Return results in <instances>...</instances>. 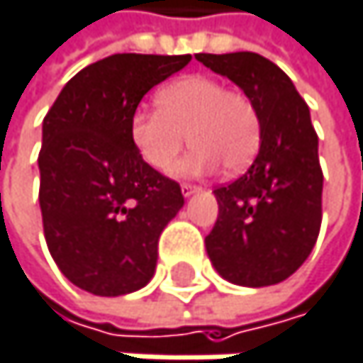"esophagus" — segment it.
<instances>
[{"label":"esophagus","instance_id":"obj_1","mask_svg":"<svg viewBox=\"0 0 363 363\" xmlns=\"http://www.w3.org/2000/svg\"><path fill=\"white\" fill-rule=\"evenodd\" d=\"M180 191H183V196H185V198H191L194 194H198V191H200V187H196V185H187V183H185V185H180Z\"/></svg>","mask_w":363,"mask_h":363}]
</instances>
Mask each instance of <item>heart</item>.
Listing matches in <instances>:
<instances>
[{
  "mask_svg": "<svg viewBox=\"0 0 363 363\" xmlns=\"http://www.w3.org/2000/svg\"><path fill=\"white\" fill-rule=\"evenodd\" d=\"M159 108L140 106L129 121V133L140 157L167 172L183 150L187 135L191 152L178 161L174 176H204L219 167L238 174L249 167L259 148V114L240 91L211 76H185L163 86Z\"/></svg>",
  "mask_w": 363,
  "mask_h": 363,
  "instance_id": "heart-1",
  "label": "heart"
}]
</instances>
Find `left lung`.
<instances>
[{
  "mask_svg": "<svg viewBox=\"0 0 363 363\" xmlns=\"http://www.w3.org/2000/svg\"><path fill=\"white\" fill-rule=\"evenodd\" d=\"M196 59L245 91L262 129L253 165L215 189L219 217L206 236L208 257L234 285H277L306 262L321 228L323 172L308 106L291 78L257 52Z\"/></svg>",
  "mask_w": 363,
  "mask_h": 363,
  "instance_id": "left-lung-1",
  "label": "left lung"
}]
</instances>
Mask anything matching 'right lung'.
I'll use <instances>...</instances> for the list:
<instances>
[{"label":"right lung","instance_id":"obj_1","mask_svg":"<svg viewBox=\"0 0 363 363\" xmlns=\"http://www.w3.org/2000/svg\"><path fill=\"white\" fill-rule=\"evenodd\" d=\"M191 55H110L80 69L42 123L40 211L48 251L76 287L104 298L142 289L157 242L185 198L135 150L142 97Z\"/></svg>","mask_w":363,"mask_h":363}]
</instances>
